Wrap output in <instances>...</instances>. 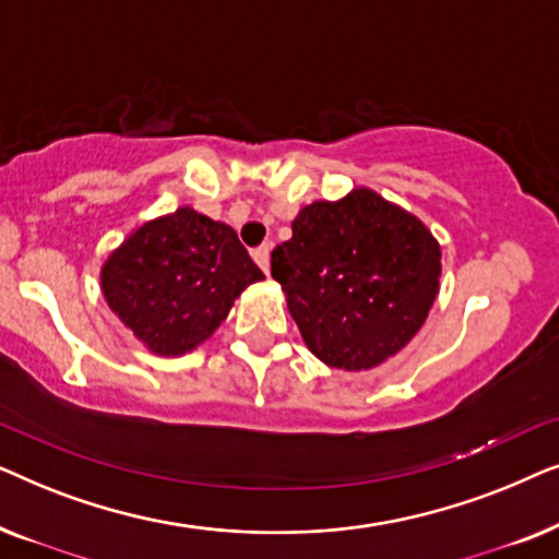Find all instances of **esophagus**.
<instances>
[{
    "label": "esophagus",
    "instance_id": "1",
    "mask_svg": "<svg viewBox=\"0 0 559 559\" xmlns=\"http://www.w3.org/2000/svg\"><path fill=\"white\" fill-rule=\"evenodd\" d=\"M270 251H272L270 243H264V247H259V249L251 251V257H254V262H257L259 266H262L264 272H270Z\"/></svg>",
    "mask_w": 559,
    "mask_h": 559
}]
</instances>
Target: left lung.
<instances>
[{"label":"left lung","instance_id":"1","mask_svg":"<svg viewBox=\"0 0 559 559\" xmlns=\"http://www.w3.org/2000/svg\"><path fill=\"white\" fill-rule=\"evenodd\" d=\"M430 228L371 188L297 213L272 251V277L305 346L331 369L369 371L400 354L440 293Z\"/></svg>","mask_w":559,"mask_h":559}]
</instances>
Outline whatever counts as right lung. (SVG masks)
I'll return each instance as SVG.
<instances>
[{
  "instance_id": "1",
  "label": "right lung",
  "mask_w": 559,
  "mask_h": 559,
  "mask_svg": "<svg viewBox=\"0 0 559 559\" xmlns=\"http://www.w3.org/2000/svg\"><path fill=\"white\" fill-rule=\"evenodd\" d=\"M264 272L231 226L190 205L136 226L102 264L114 316L155 356H186Z\"/></svg>"
}]
</instances>
